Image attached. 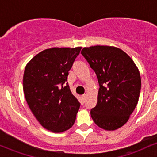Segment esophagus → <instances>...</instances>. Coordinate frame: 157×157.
<instances>
[{
	"mask_svg": "<svg viewBox=\"0 0 157 157\" xmlns=\"http://www.w3.org/2000/svg\"><path fill=\"white\" fill-rule=\"evenodd\" d=\"M82 101H83V102H85V100H86V94H83V95H82Z\"/></svg>",
	"mask_w": 157,
	"mask_h": 157,
	"instance_id": "esophagus-1",
	"label": "esophagus"
}]
</instances>
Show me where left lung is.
I'll list each match as a JSON object with an SVG mask.
<instances>
[{
  "label": "left lung",
  "mask_w": 157,
  "mask_h": 157,
  "mask_svg": "<svg viewBox=\"0 0 157 157\" xmlns=\"http://www.w3.org/2000/svg\"><path fill=\"white\" fill-rule=\"evenodd\" d=\"M81 54L96 73L100 85L91 118L104 130L120 128L137 105L141 89L138 68L125 52L114 46L85 47Z\"/></svg>",
  "instance_id": "8db88e82"
}]
</instances>
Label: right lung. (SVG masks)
<instances>
[{"label": "right lung", "instance_id": "right-lung-1", "mask_svg": "<svg viewBox=\"0 0 157 157\" xmlns=\"http://www.w3.org/2000/svg\"><path fill=\"white\" fill-rule=\"evenodd\" d=\"M82 47L52 48L35 55L26 65L23 92L40 125L55 133L72 127L80 103L71 94L68 71Z\"/></svg>", "mask_w": 157, "mask_h": 157}]
</instances>
